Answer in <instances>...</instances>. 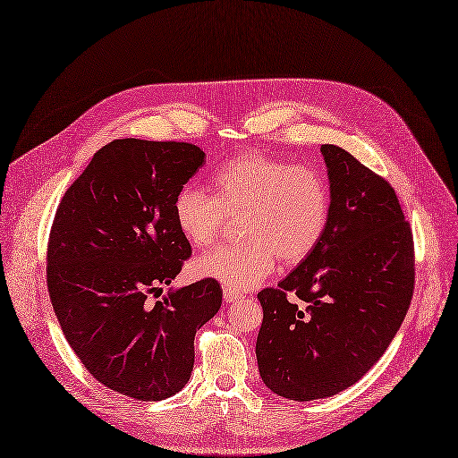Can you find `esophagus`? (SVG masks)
Listing matches in <instances>:
<instances>
[{
	"label": "esophagus",
	"mask_w": 458,
	"mask_h": 458,
	"mask_svg": "<svg viewBox=\"0 0 458 458\" xmlns=\"http://www.w3.org/2000/svg\"><path fill=\"white\" fill-rule=\"evenodd\" d=\"M242 295H243L242 292H235V290H232V288H225V290H223V297H225V301H226V303L237 301V300H240Z\"/></svg>",
	"instance_id": "obj_1"
}]
</instances>
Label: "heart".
Wrapping results in <instances>:
<instances>
[{
    "label": "heart",
    "instance_id": "1",
    "mask_svg": "<svg viewBox=\"0 0 458 458\" xmlns=\"http://www.w3.org/2000/svg\"><path fill=\"white\" fill-rule=\"evenodd\" d=\"M211 194L185 185L174 198V218L185 240L209 247L228 218L240 216V243L218 245L198 256L194 273L235 290L260 284L276 256L297 264L322 240L329 218V189L310 166L247 153L226 163L209 182Z\"/></svg>",
    "mask_w": 458,
    "mask_h": 458
}]
</instances>
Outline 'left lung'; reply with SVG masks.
<instances>
[{
  "mask_svg": "<svg viewBox=\"0 0 458 458\" xmlns=\"http://www.w3.org/2000/svg\"><path fill=\"white\" fill-rule=\"evenodd\" d=\"M320 151L331 192L326 232L276 288L258 293V370L297 403L361 380L399 331L415 276L411 230L393 187L339 146ZM290 291L303 308L287 301Z\"/></svg>",
  "mask_w": 458,
  "mask_h": 458,
  "instance_id": "left-lung-1",
  "label": "left lung"
}]
</instances>
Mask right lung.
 <instances>
[{"mask_svg": "<svg viewBox=\"0 0 458 458\" xmlns=\"http://www.w3.org/2000/svg\"><path fill=\"white\" fill-rule=\"evenodd\" d=\"M204 163L206 153L187 142L114 140L54 216L47 283L57 322L95 380L138 401L185 387L194 335L223 303L213 278L148 303L191 256L174 198Z\"/></svg>", "mask_w": 458, "mask_h": 458, "instance_id": "add662e5", "label": "right lung"}]
</instances>
